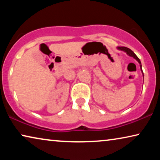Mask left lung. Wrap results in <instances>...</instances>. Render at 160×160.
<instances>
[{"label": "left lung", "instance_id": "obj_1", "mask_svg": "<svg viewBox=\"0 0 160 160\" xmlns=\"http://www.w3.org/2000/svg\"><path fill=\"white\" fill-rule=\"evenodd\" d=\"M118 49H120V50H122V51H124L125 52H127V54H128V55H130V56H131V57H133V58H134L135 60H136L138 62H139V64H140V67H141V71H142V65H141V60H139V58H138V57L136 56V54H135L134 52H133L132 50H131L130 49H129V48H128V47H118ZM142 72H143V71H142Z\"/></svg>", "mask_w": 160, "mask_h": 160}]
</instances>
